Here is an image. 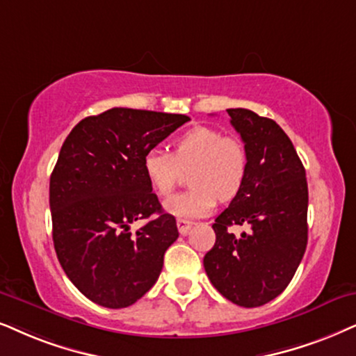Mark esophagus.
<instances>
[{
    "label": "esophagus",
    "mask_w": 356,
    "mask_h": 356,
    "mask_svg": "<svg viewBox=\"0 0 356 356\" xmlns=\"http://www.w3.org/2000/svg\"><path fill=\"white\" fill-rule=\"evenodd\" d=\"M192 225H193V222H188V220L179 218V220H177L179 233H181V235H187L188 230H191V228H192Z\"/></svg>",
    "instance_id": "34e87169"
}]
</instances>
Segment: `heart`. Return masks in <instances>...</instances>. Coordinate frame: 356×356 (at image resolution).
<instances>
[{
	"label": "heart",
	"instance_id": "b5f03b06",
	"mask_svg": "<svg viewBox=\"0 0 356 356\" xmlns=\"http://www.w3.org/2000/svg\"><path fill=\"white\" fill-rule=\"evenodd\" d=\"M191 188L164 204L179 218H199L217 207L218 197L230 200L240 192L248 172L246 147L236 136H225L217 128L195 126L174 141L172 154L151 147L143 156V170L152 191L169 197L188 170Z\"/></svg>",
	"mask_w": 356,
	"mask_h": 356
}]
</instances>
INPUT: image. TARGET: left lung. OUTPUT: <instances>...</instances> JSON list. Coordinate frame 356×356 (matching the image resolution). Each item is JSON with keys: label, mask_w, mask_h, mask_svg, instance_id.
<instances>
[{"label": "left lung", "mask_w": 356, "mask_h": 356, "mask_svg": "<svg viewBox=\"0 0 356 356\" xmlns=\"http://www.w3.org/2000/svg\"><path fill=\"white\" fill-rule=\"evenodd\" d=\"M230 123L248 154V172L235 199L211 225L217 240L204 268L223 298L259 307L291 282L307 246V179L291 139L276 121L230 108ZM245 224L235 237L227 228Z\"/></svg>", "instance_id": "left-lung-1"}]
</instances>
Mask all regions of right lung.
Listing matches in <instances>:
<instances>
[{
  "instance_id": "obj_1",
  "label": "right lung",
  "mask_w": 356,
  "mask_h": 356,
  "mask_svg": "<svg viewBox=\"0 0 356 356\" xmlns=\"http://www.w3.org/2000/svg\"><path fill=\"white\" fill-rule=\"evenodd\" d=\"M186 115L111 108L72 129L49 186L52 240L67 277L92 302L123 309L159 277L164 253L177 240L143 170V156ZM156 217L131 232L136 219Z\"/></svg>"
}]
</instances>
